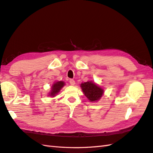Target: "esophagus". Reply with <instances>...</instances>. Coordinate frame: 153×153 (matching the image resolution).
Listing matches in <instances>:
<instances>
[{
  "mask_svg": "<svg viewBox=\"0 0 153 153\" xmlns=\"http://www.w3.org/2000/svg\"><path fill=\"white\" fill-rule=\"evenodd\" d=\"M70 85H75V81H74V79H70Z\"/></svg>",
  "mask_w": 153,
  "mask_h": 153,
  "instance_id": "1",
  "label": "esophagus"
}]
</instances>
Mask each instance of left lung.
<instances>
[{
	"label": "left lung",
	"instance_id": "left-lung-1",
	"mask_svg": "<svg viewBox=\"0 0 153 153\" xmlns=\"http://www.w3.org/2000/svg\"><path fill=\"white\" fill-rule=\"evenodd\" d=\"M81 87L82 88L85 95L91 102L98 100L104 93V91L102 88L92 81L81 83Z\"/></svg>",
	"mask_w": 153,
	"mask_h": 153
}]
</instances>
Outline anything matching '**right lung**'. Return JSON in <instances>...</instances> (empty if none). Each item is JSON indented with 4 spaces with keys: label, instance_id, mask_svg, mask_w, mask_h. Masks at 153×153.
<instances>
[{
    "label": "right lung",
    "instance_id": "add662e5",
    "mask_svg": "<svg viewBox=\"0 0 153 153\" xmlns=\"http://www.w3.org/2000/svg\"><path fill=\"white\" fill-rule=\"evenodd\" d=\"M65 85V83L63 81H57L52 86V90L51 93H49V95L52 96V97H55V96L57 94L61 88Z\"/></svg>",
    "mask_w": 153,
    "mask_h": 153
}]
</instances>
